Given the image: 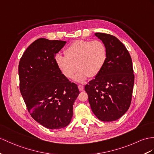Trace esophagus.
Returning a JSON list of instances; mask_svg holds the SVG:
<instances>
[{"mask_svg": "<svg viewBox=\"0 0 154 154\" xmlns=\"http://www.w3.org/2000/svg\"><path fill=\"white\" fill-rule=\"evenodd\" d=\"M78 88H79V90H80V91H82V90H84V86H82V85H79L78 86Z\"/></svg>", "mask_w": 154, "mask_h": 154, "instance_id": "esophagus-1", "label": "esophagus"}]
</instances>
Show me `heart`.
Listing matches in <instances>:
<instances>
[{"label": "heart", "instance_id": "heart-1", "mask_svg": "<svg viewBox=\"0 0 154 154\" xmlns=\"http://www.w3.org/2000/svg\"><path fill=\"white\" fill-rule=\"evenodd\" d=\"M65 57L57 54L55 63L61 73L67 79L75 77L77 82H85L90 77H96L101 72L107 60V52L100 40H76L64 51Z\"/></svg>", "mask_w": 154, "mask_h": 154}]
</instances>
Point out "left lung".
Wrapping results in <instances>:
<instances>
[{"label":"left lung","instance_id":"left-lung-1","mask_svg":"<svg viewBox=\"0 0 154 154\" xmlns=\"http://www.w3.org/2000/svg\"><path fill=\"white\" fill-rule=\"evenodd\" d=\"M107 49L101 72L85 87L92 111L98 119L112 122L128 111L131 101L134 74L131 56L124 45L112 35L94 34Z\"/></svg>","mask_w":154,"mask_h":154}]
</instances>
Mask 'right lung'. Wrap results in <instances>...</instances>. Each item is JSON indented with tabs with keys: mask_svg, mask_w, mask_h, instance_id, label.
I'll use <instances>...</instances> for the list:
<instances>
[{
	"mask_svg": "<svg viewBox=\"0 0 154 154\" xmlns=\"http://www.w3.org/2000/svg\"><path fill=\"white\" fill-rule=\"evenodd\" d=\"M66 42L39 38L26 49L19 64L20 91L31 116L50 129L65 128L72 120L79 90L58 69L56 54Z\"/></svg>",
	"mask_w": 154,
	"mask_h": 154,
	"instance_id": "right-lung-1",
	"label": "right lung"
}]
</instances>
